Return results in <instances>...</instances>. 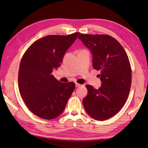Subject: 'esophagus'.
<instances>
[{
	"label": "esophagus",
	"mask_w": 148,
	"mask_h": 148,
	"mask_svg": "<svg viewBox=\"0 0 148 148\" xmlns=\"http://www.w3.org/2000/svg\"><path fill=\"white\" fill-rule=\"evenodd\" d=\"M75 85H76V87H79L82 84H79L78 83H75Z\"/></svg>",
	"instance_id": "esophagus-1"
}]
</instances>
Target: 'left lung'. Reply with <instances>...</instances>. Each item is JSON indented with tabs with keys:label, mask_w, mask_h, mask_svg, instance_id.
I'll list each match as a JSON object with an SVG mask.
<instances>
[{
	"label": "left lung",
	"mask_w": 148,
	"mask_h": 148,
	"mask_svg": "<svg viewBox=\"0 0 148 148\" xmlns=\"http://www.w3.org/2000/svg\"><path fill=\"white\" fill-rule=\"evenodd\" d=\"M78 38L92 54V66L100 70L101 86L87 84L83 104L88 115L97 120L113 117L122 108L132 84V69L128 56L115 38L107 34H82Z\"/></svg>",
	"instance_id": "obj_1"
}]
</instances>
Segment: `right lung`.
Instances as JSON below:
<instances>
[{
	"mask_svg": "<svg viewBox=\"0 0 148 148\" xmlns=\"http://www.w3.org/2000/svg\"><path fill=\"white\" fill-rule=\"evenodd\" d=\"M79 33L49 35L34 41L22 57L18 71L20 95L28 109L46 120L59 116L65 108L75 84L61 83L52 75L60 66L65 52Z\"/></svg>",
	"mask_w": 148,
	"mask_h": 148,
	"instance_id": "add662e5",
	"label": "right lung"
}]
</instances>
